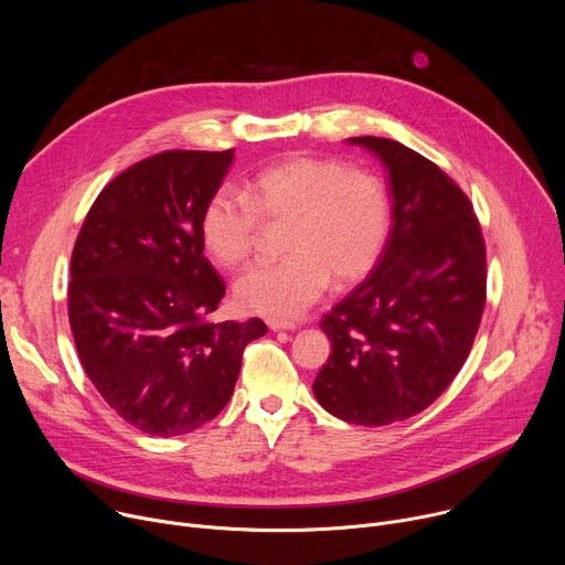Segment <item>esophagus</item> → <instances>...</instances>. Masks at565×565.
I'll list each match as a JSON object with an SVG mask.
<instances>
[{
  "instance_id": "1",
  "label": "esophagus",
  "mask_w": 565,
  "mask_h": 565,
  "mask_svg": "<svg viewBox=\"0 0 565 565\" xmlns=\"http://www.w3.org/2000/svg\"><path fill=\"white\" fill-rule=\"evenodd\" d=\"M268 329L270 331H295L297 327L292 321H279V319H268Z\"/></svg>"
}]
</instances>
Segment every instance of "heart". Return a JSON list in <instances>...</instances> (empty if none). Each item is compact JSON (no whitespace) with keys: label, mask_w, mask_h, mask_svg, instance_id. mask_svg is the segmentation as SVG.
<instances>
[{"label":"heart","mask_w":565,"mask_h":565,"mask_svg":"<svg viewBox=\"0 0 565 565\" xmlns=\"http://www.w3.org/2000/svg\"><path fill=\"white\" fill-rule=\"evenodd\" d=\"M262 223L284 225L286 257L257 264L234 284L238 306L270 319H295L331 279L338 288L362 281L377 264L391 225L382 181L342 160L290 156L255 174L244 199L225 190L201 212V241L218 266L244 264Z\"/></svg>","instance_id":"heart-1"}]
</instances>
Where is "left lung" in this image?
<instances>
[{"label": "left lung", "mask_w": 565, "mask_h": 565, "mask_svg": "<svg viewBox=\"0 0 565 565\" xmlns=\"http://www.w3.org/2000/svg\"><path fill=\"white\" fill-rule=\"evenodd\" d=\"M388 172L391 230L371 275L321 319L312 382L335 418L382 427L425 412L465 364L486 308V241L465 192L397 140L358 136Z\"/></svg>", "instance_id": "left-lung-1"}]
</instances>
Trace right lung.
<instances>
[{
    "instance_id": "right-lung-1",
    "label": "right lung",
    "mask_w": 565,
    "mask_h": 565,
    "mask_svg": "<svg viewBox=\"0 0 565 565\" xmlns=\"http://www.w3.org/2000/svg\"><path fill=\"white\" fill-rule=\"evenodd\" d=\"M234 149H172L118 174L71 255L68 321L92 384L131 427L190 434L227 405L266 324L214 321L225 284L203 255L201 212Z\"/></svg>"
}]
</instances>
